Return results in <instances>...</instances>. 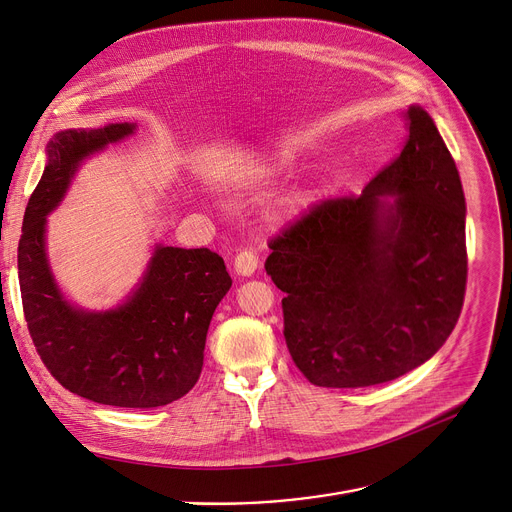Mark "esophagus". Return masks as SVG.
Listing matches in <instances>:
<instances>
[{
	"instance_id": "34e87169",
	"label": "esophagus",
	"mask_w": 512,
	"mask_h": 512,
	"mask_svg": "<svg viewBox=\"0 0 512 512\" xmlns=\"http://www.w3.org/2000/svg\"><path fill=\"white\" fill-rule=\"evenodd\" d=\"M235 271L239 273V275H245V277H249V275H253L255 273V269H257V265H259V259H257V255L253 253V251H241L237 257H235Z\"/></svg>"
}]
</instances>
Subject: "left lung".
Listing matches in <instances>:
<instances>
[{"label":"left lung","mask_w":512,"mask_h":512,"mask_svg":"<svg viewBox=\"0 0 512 512\" xmlns=\"http://www.w3.org/2000/svg\"><path fill=\"white\" fill-rule=\"evenodd\" d=\"M404 120L400 155L361 196L324 200L269 241L265 271L286 292V345L314 386L396 380L431 359L459 318L461 179L433 118L410 106Z\"/></svg>","instance_id":"8db88e82"}]
</instances>
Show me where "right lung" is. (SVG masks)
I'll return each instance as SVG.
<instances>
[{
    "instance_id": "obj_1",
    "label": "right lung",
    "mask_w": 512,
    "mask_h": 512,
    "mask_svg": "<svg viewBox=\"0 0 512 512\" xmlns=\"http://www.w3.org/2000/svg\"><path fill=\"white\" fill-rule=\"evenodd\" d=\"M134 130L136 124L120 122L51 138L24 212L18 277L32 343L63 388L98 404L155 408L185 396L200 378L212 314L232 286L222 257L157 245L128 298L102 312L73 306L46 257V216L65 198L81 163Z\"/></svg>"
}]
</instances>
